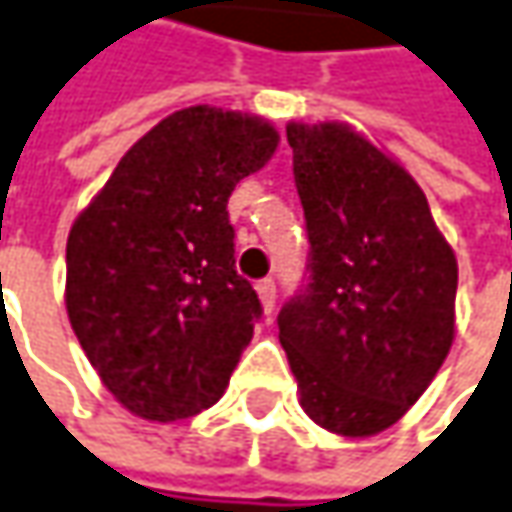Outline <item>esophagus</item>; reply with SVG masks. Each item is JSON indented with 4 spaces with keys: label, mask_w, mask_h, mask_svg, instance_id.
I'll list each match as a JSON object with an SVG mask.
<instances>
[{
    "label": "esophagus",
    "mask_w": 512,
    "mask_h": 512,
    "mask_svg": "<svg viewBox=\"0 0 512 512\" xmlns=\"http://www.w3.org/2000/svg\"><path fill=\"white\" fill-rule=\"evenodd\" d=\"M278 289H275V281L272 278H266V281H260L257 284V295H260V304H263V313H272L275 310V295Z\"/></svg>",
    "instance_id": "1"
}]
</instances>
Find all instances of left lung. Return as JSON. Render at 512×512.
<instances>
[{
  "label": "left lung",
  "instance_id": "left-lung-1",
  "mask_svg": "<svg viewBox=\"0 0 512 512\" xmlns=\"http://www.w3.org/2000/svg\"><path fill=\"white\" fill-rule=\"evenodd\" d=\"M310 237V284L278 339L301 408L371 437L429 388L455 339L458 260L406 167L339 121L286 124Z\"/></svg>",
  "mask_w": 512,
  "mask_h": 512
}]
</instances>
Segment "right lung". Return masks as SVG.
<instances>
[{"mask_svg":"<svg viewBox=\"0 0 512 512\" xmlns=\"http://www.w3.org/2000/svg\"><path fill=\"white\" fill-rule=\"evenodd\" d=\"M278 130L199 104L124 153L66 243V310L106 391L141 420L173 423L228 388L260 318L234 269L228 196L272 159Z\"/></svg>","mask_w":512,"mask_h":512,"instance_id":"right-lung-1","label":"right lung"}]
</instances>
